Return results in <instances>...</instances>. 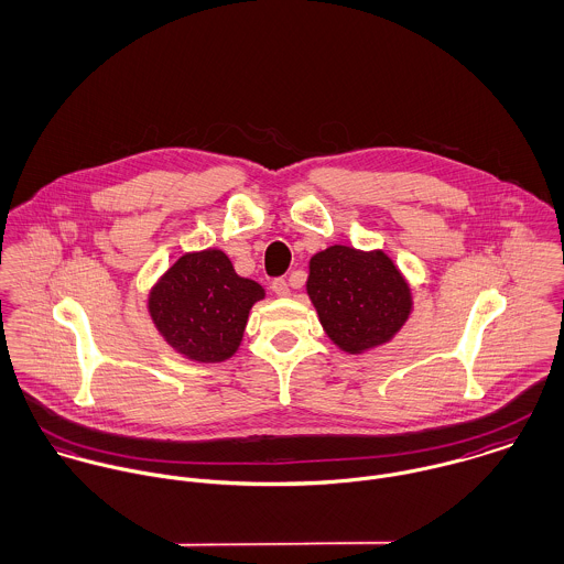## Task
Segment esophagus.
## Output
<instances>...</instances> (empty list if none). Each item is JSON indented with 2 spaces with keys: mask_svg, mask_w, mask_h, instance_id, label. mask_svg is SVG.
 I'll use <instances>...</instances> for the list:
<instances>
[{
  "mask_svg": "<svg viewBox=\"0 0 564 564\" xmlns=\"http://www.w3.org/2000/svg\"><path fill=\"white\" fill-rule=\"evenodd\" d=\"M271 291H273L278 297H286V295L291 293V289H289V282H286L284 278H275V280L271 282Z\"/></svg>",
  "mask_w": 564,
  "mask_h": 564,
  "instance_id": "esophagus-1",
  "label": "esophagus"
}]
</instances>
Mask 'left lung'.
I'll return each mask as SVG.
<instances>
[{
    "mask_svg": "<svg viewBox=\"0 0 564 564\" xmlns=\"http://www.w3.org/2000/svg\"><path fill=\"white\" fill-rule=\"evenodd\" d=\"M306 289L323 329L349 354L391 340L412 306L410 289L387 253L345 245L311 258Z\"/></svg>",
    "mask_w": 564,
    "mask_h": 564,
    "instance_id": "left-lung-1",
    "label": "left lung"
}]
</instances>
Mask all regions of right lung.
<instances>
[{
  "label": "right lung",
  "instance_id": "right-lung-1",
  "mask_svg": "<svg viewBox=\"0 0 564 564\" xmlns=\"http://www.w3.org/2000/svg\"><path fill=\"white\" fill-rule=\"evenodd\" d=\"M264 297L258 282L237 275L219 249L184 253L154 286L150 315L164 340L199 362H221L241 345L249 308Z\"/></svg>",
  "mask_w": 564,
  "mask_h": 564
}]
</instances>
